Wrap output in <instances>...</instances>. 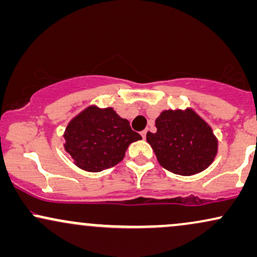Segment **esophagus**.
I'll list each match as a JSON object with an SVG mask.
<instances>
[{"label": "esophagus", "instance_id": "obj_1", "mask_svg": "<svg viewBox=\"0 0 257 257\" xmlns=\"http://www.w3.org/2000/svg\"><path fill=\"white\" fill-rule=\"evenodd\" d=\"M146 134H147V129H145V131L141 132V135H143V138H144V139L146 138Z\"/></svg>", "mask_w": 257, "mask_h": 257}]
</instances>
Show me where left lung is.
Here are the masks:
<instances>
[{"label": "left lung", "instance_id": "1", "mask_svg": "<svg viewBox=\"0 0 257 257\" xmlns=\"http://www.w3.org/2000/svg\"><path fill=\"white\" fill-rule=\"evenodd\" d=\"M146 140L164 169L190 176L206 169L217 153L213 129L192 108L163 111Z\"/></svg>", "mask_w": 257, "mask_h": 257}]
</instances>
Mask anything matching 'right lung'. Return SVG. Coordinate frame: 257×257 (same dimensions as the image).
<instances>
[{
  "label": "right lung",
  "mask_w": 257,
  "mask_h": 257,
  "mask_svg": "<svg viewBox=\"0 0 257 257\" xmlns=\"http://www.w3.org/2000/svg\"><path fill=\"white\" fill-rule=\"evenodd\" d=\"M64 139L65 150L76 166L98 173L118 164L128 146L143 138L112 107L93 105L70 120Z\"/></svg>",
  "instance_id": "obj_1"
}]
</instances>
